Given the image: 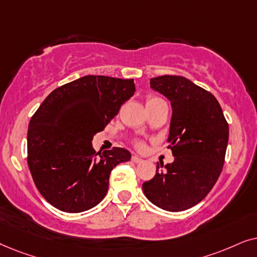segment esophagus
Listing matches in <instances>:
<instances>
[{
	"label": "esophagus",
	"mask_w": 257,
	"mask_h": 257,
	"mask_svg": "<svg viewBox=\"0 0 257 257\" xmlns=\"http://www.w3.org/2000/svg\"><path fill=\"white\" fill-rule=\"evenodd\" d=\"M132 161L134 163H141L142 162V159H141V157H139L138 155H133L132 156Z\"/></svg>",
	"instance_id": "1"
}]
</instances>
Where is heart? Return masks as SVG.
<instances>
[{
	"label": "heart",
	"mask_w": 257,
	"mask_h": 257,
	"mask_svg": "<svg viewBox=\"0 0 257 257\" xmlns=\"http://www.w3.org/2000/svg\"><path fill=\"white\" fill-rule=\"evenodd\" d=\"M157 101H162V100H161V98H159V97H155V96H149L148 98H147V104L154 103V102H157ZM136 147H138V148H140V149H142L143 147H145V145H143V142L138 141V142H136Z\"/></svg>",
	"instance_id": "heart-1"
}]
</instances>
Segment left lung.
I'll return each mask as SVG.
<instances>
[{
  "instance_id": "1",
  "label": "left lung",
  "mask_w": 257,
  "mask_h": 257,
  "mask_svg": "<svg viewBox=\"0 0 257 257\" xmlns=\"http://www.w3.org/2000/svg\"><path fill=\"white\" fill-rule=\"evenodd\" d=\"M150 87L170 101L173 116L168 142L173 163L161 167L142 184L156 207L182 211L203 200L223 168L229 125L216 98L183 76L150 78Z\"/></svg>"
}]
</instances>
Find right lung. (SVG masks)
<instances>
[{"label":"right lung","instance_id":"1","mask_svg":"<svg viewBox=\"0 0 257 257\" xmlns=\"http://www.w3.org/2000/svg\"><path fill=\"white\" fill-rule=\"evenodd\" d=\"M135 93L134 80L87 75L48 95L29 122L28 166L41 195L66 213L97 206L111 170L131 160L124 148L96 153L94 135Z\"/></svg>","mask_w":257,"mask_h":257}]
</instances>
